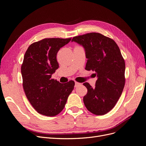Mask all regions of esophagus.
Returning a JSON list of instances; mask_svg holds the SVG:
<instances>
[{"label": "esophagus", "mask_w": 146, "mask_h": 146, "mask_svg": "<svg viewBox=\"0 0 146 146\" xmlns=\"http://www.w3.org/2000/svg\"><path fill=\"white\" fill-rule=\"evenodd\" d=\"M82 84L81 83H78V82H75V87L76 88H77V87H78V86H79L80 85H81Z\"/></svg>", "instance_id": "1"}]
</instances>
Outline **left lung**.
<instances>
[{
	"instance_id": "left-lung-1",
	"label": "left lung",
	"mask_w": 146,
	"mask_h": 146,
	"mask_svg": "<svg viewBox=\"0 0 146 146\" xmlns=\"http://www.w3.org/2000/svg\"><path fill=\"white\" fill-rule=\"evenodd\" d=\"M72 41L82 45L88 58L85 69L95 72V87L83 83L88 89L83 102L97 115L110 112L117 104L124 88L125 61L117 43L104 35L90 33L74 36Z\"/></svg>"
}]
</instances>
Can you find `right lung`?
I'll list each match as a JSON object with an SVG mask.
<instances>
[{
    "label": "right lung",
    "instance_id": "1",
    "mask_svg": "<svg viewBox=\"0 0 146 146\" xmlns=\"http://www.w3.org/2000/svg\"><path fill=\"white\" fill-rule=\"evenodd\" d=\"M72 38H45L27 49L21 66L23 88L29 102L40 114L58 115L64 109L74 82L60 83L51 79L58 68L57 54Z\"/></svg>",
    "mask_w": 146,
    "mask_h": 146
}]
</instances>
